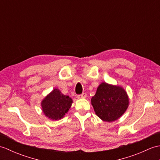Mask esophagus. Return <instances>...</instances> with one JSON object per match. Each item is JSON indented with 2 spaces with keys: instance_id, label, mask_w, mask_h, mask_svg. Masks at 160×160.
<instances>
[{
  "instance_id": "esophagus-1",
  "label": "esophagus",
  "mask_w": 160,
  "mask_h": 160,
  "mask_svg": "<svg viewBox=\"0 0 160 160\" xmlns=\"http://www.w3.org/2000/svg\"><path fill=\"white\" fill-rule=\"evenodd\" d=\"M78 98H80V99H81V98H87V93H83L81 95H78V96H77Z\"/></svg>"
}]
</instances>
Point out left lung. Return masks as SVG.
Listing matches in <instances>:
<instances>
[{
	"label": "left lung",
	"instance_id": "8db88e82",
	"mask_svg": "<svg viewBox=\"0 0 160 160\" xmlns=\"http://www.w3.org/2000/svg\"><path fill=\"white\" fill-rule=\"evenodd\" d=\"M128 103V95L123 88L106 82L98 86L91 98L96 114L102 120L108 122L120 118L127 111Z\"/></svg>",
	"mask_w": 160,
	"mask_h": 160
}]
</instances>
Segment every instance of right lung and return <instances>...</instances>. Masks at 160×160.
Returning a JSON list of instances; mask_svg holds the SVG:
<instances>
[{"instance_id":"obj_1","label":"right lung","mask_w":160,"mask_h":160,"mask_svg":"<svg viewBox=\"0 0 160 160\" xmlns=\"http://www.w3.org/2000/svg\"><path fill=\"white\" fill-rule=\"evenodd\" d=\"M73 100L64 96L58 89H54L41 102L42 110L45 116L51 120H58L62 118L69 110Z\"/></svg>"}]
</instances>
